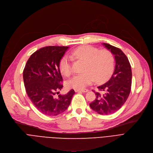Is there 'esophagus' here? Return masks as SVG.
<instances>
[{"label":"esophagus","instance_id":"1","mask_svg":"<svg viewBox=\"0 0 153 153\" xmlns=\"http://www.w3.org/2000/svg\"><path fill=\"white\" fill-rule=\"evenodd\" d=\"M75 91V92H77V93H78V92L86 93V92L88 91V89H76Z\"/></svg>","mask_w":153,"mask_h":153}]
</instances>
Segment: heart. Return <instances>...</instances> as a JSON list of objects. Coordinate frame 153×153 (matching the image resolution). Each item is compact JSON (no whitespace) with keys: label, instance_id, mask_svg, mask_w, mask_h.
I'll list each match as a JSON object with an SVG mask.
<instances>
[{"label":"heart","instance_id":"heart-1","mask_svg":"<svg viewBox=\"0 0 153 153\" xmlns=\"http://www.w3.org/2000/svg\"><path fill=\"white\" fill-rule=\"evenodd\" d=\"M71 56L85 61L83 73L77 74L68 79L67 86L77 89H83L92 84L96 79L102 82L108 79L114 69V57L112 52L107 49L99 50L89 45L80 46L71 53ZM72 59L68 55L63 56L59 62L61 73L66 76L73 71Z\"/></svg>","mask_w":153,"mask_h":153}]
</instances>
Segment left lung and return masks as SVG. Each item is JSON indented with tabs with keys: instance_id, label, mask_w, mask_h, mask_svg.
Listing matches in <instances>:
<instances>
[{
	"instance_id": "obj_1",
	"label": "left lung",
	"mask_w": 153,
	"mask_h": 153,
	"mask_svg": "<svg viewBox=\"0 0 153 153\" xmlns=\"http://www.w3.org/2000/svg\"><path fill=\"white\" fill-rule=\"evenodd\" d=\"M104 46L114 55L115 66L114 73L107 83L98 86L95 100L89 104L91 108L101 115H109L120 109L130 94L131 85V69L127 57L118 48L107 43Z\"/></svg>"
}]
</instances>
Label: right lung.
Masks as SVG:
<instances>
[{
  "label": "right lung",
  "mask_w": 153,
  "mask_h": 153,
  "mask_svg": "<svg viewBox=\"0 0 153 153\" xmlns=\"http://www.w3.org/2000/svg\"><path fill=\"white\" fill-rule=\"evenodd\" d=\"M68 48H41L30 56L23 70L26 93L36 108L44 115L54 116L64 112L75 94L74 89L65 95L59 94L63 88L59 62Z\"/></svg>",
  "instance_id": "add662e5"
}]
</instances>
